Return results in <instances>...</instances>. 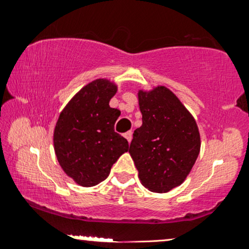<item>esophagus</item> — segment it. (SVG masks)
Returning a JSON list of instances; mask_svg holds the SVG:
<instances>
[{
	"mask_svg": "<svg viewBox=\"0 0 249 249\" xmlns=\"http://www.w3.org/2000/svg\"><path fill=\"white\" fill-rule=\"evenodd\" d=\"M124 137L126 138V140H127L128 142H130V141H132V137H133L132 132H126V133L124 134Z\"/></svg>",
	"mask_w": 249,
	"mask_h": 249,
	"instance_id": "1",
	"label": "esophagus"
}]
</instances>
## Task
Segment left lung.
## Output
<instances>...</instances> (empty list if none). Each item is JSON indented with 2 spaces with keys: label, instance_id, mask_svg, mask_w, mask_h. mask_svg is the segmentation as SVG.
Masks as SVG:
<instances>
[{
  "label": "left lung",
  "instance_id": "left-lung-1",
  "mask_svg": "<svg viewBox=\"0 0 249 249\" xmlns=\"http://www.w3.org/2000/svg\"><path fill=\"white\" fill-rule=\"evenodd\" d=\"M142 124L135 129L128 153L142 184L166 193L190 174L201 148L196 122L171 90L163 86L138 91Z\"/></svg>",
  "mask_w": 249,
  "mask_h": 249
}]
</instances>
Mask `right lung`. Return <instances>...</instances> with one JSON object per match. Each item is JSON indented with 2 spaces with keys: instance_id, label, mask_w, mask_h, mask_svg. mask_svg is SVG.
Instances as JSON below:
<instances>
[{
  "instance_id": "1",
  "label": "right lung",
  "mask_w": 249,
  "mask_h": 249,
  "mask_svg": "<svg viewBox=\"0 0 249 249\" xmlns=\"http://www.w3.org/2000/svg\"><path fill=\"white\" fill-rule=\"evenodd\" d=\"M115 82L96 79L73 95L62 109L53 130V148L65 174L82 187L107 178L113 163L128 150V142L114 132L121 112L109 107Z\"/></svg>"
}]
</instances>
